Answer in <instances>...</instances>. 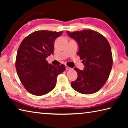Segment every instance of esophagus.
Masks as SVG:
<instances>
[{"label":"esophagus","mask_w":128,"mask_h":128,"mask_svg":"<svg viewBox=\"0 0 128 128\" xmlns=\"http://www.w3.org/2000/svg\"><path fill=\"white\" fill-rule=\"evenodd\" d=\"M71 69H72V68H70V67H69L68 66H66V70H70Z\"/></svg>","instance_id":"1"}]
</instances>
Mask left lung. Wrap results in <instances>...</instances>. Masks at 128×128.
Wrapping results in <instances>:
<instances>
[{
    "label": "left lung",
    "mask_w": 128,
    "mask_h": 128,
    "mask_svg": "<svg viewBox=\"0 0 128 128\" xmlns=\"http://www.w3.org/2000/svg\"><path fill=\"white\" fill-rule=\"evenodd\" d=\"M67 34L78 43L77 55L83 61L85 68H74L78 74L71 86L76 92L91 94L103 87L111 73L113 60L111 46L107 39L92 30L69 32Z\"/></svg>",
    "instance_id": "1"
}]
</instances>
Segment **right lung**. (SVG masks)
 I'll return each instance as SVG.
<instances>
[{"label": "right lung", "mask_w": 128, "mask_h": 128, "mask_svg": "<svg viewBox=\"0 0 128 128\" xmlns=\"http://www.w3.org/2000/svg\"><path fill=\"white\" fill-rule=\"evenodd\" d=\"M62 32L38 30L24 39L16 59L17 73L30 94L40 96L55 88L58 76L66 70L64 65L48 64L46 58L53 54L54 42Z\"/></svg>", "instance_id": "right-lung-1"}]
</instances>
